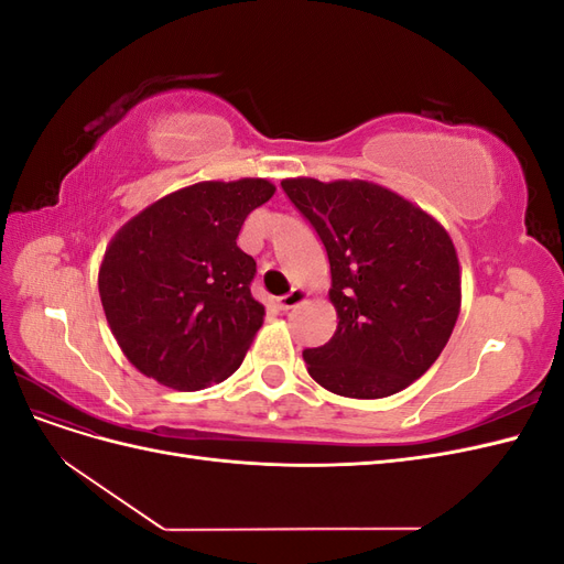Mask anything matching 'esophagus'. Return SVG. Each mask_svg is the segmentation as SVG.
Masks as SVG:
<instances>
[{"label":"esophagus","instance_id":"1","mask_svg":"<svg viewBox=\"0 0 564 564\" xmlns=\"http://www.w3.org/2000/svg\"><path fill=\"white\" fill-rule=\"evenodd\" d=\"M305 296H308V294H305L303 289H292V292L284 294L282 299H278V308L280 311H292V308H296V305H301L305 301Z\"/></svg>","mask_w":564,"mask_h":564}]
</instances>
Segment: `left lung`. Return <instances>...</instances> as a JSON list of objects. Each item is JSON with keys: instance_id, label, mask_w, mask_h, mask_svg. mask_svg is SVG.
<instances>
[{"instance_id": "1", "label": "left lung", "mask_w": 564, "mask_h": 564, "mask_svg": "<svg viewBox=\"0 0 564 564\" xmlns=\"http://www.w3.org/2000/svg\"><path fill=\"white\" fill-rule=\"evenodd\" d=\"M329 256L338 327L303 350L311 377L336 395L377 400L404 390L447 346L460 272L447 230L412 202L367 181H282Z\"/></svg>"}]
</instances>
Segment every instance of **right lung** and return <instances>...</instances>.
Instances as JSON below:
<instances>
[{"instance_id": "right-lung-1", "label": "right lung", "mask_w": 564, "mask_h": 564, "mask_svg": "<svg viewBox=\"0 0 564 564\" xmlns=\"http://www.w3.org/2000/svg\"><path fill=\"white\" fill-rule=\"evenodd\" d=\"M275 185L204 181L150 204L119 230L98 272L100 303L127 360L176 390L228 379L263 324L256 261L237 247Z\"/></svg>"}]
</instances>
